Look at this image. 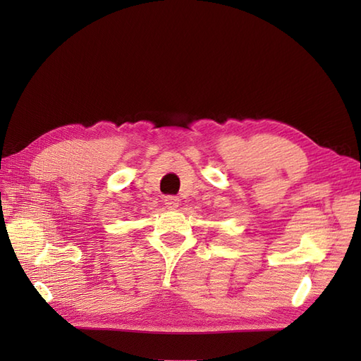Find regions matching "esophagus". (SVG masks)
Listing matches in <instances>:
<instances>
[{"mask_svg":"<svg viewBox=\"0 0 361 361\" xmlns=\"http://www.w3.org/2000/svg\"><path fill=\"white\" fill-rule=\"evenodd\" d=\"M164 204H166L169 209H174V207L179 206V199L174 197V195H167V197L164 199Z\"/></svg>","mask_w":361,"mask_h":361,"instance_id":"esophagus-1","label":"esophagus"}]
</instances>
